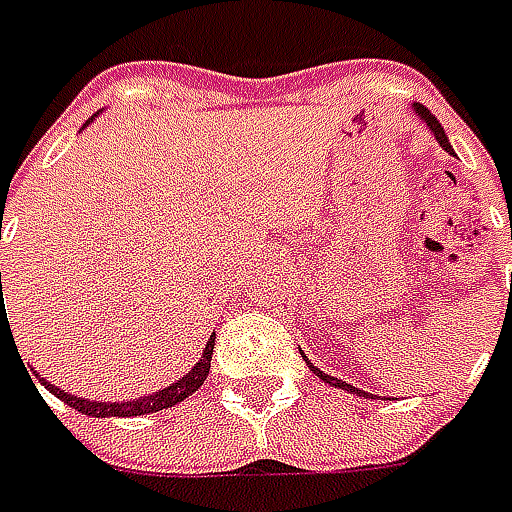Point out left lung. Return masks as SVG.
<instances>
[{
    "mask_svg": "<svg viewBox=\"0 0 512 512\" xmlns=\"http://www.w3.org/2000/svg\"><path fill=\"white\" fill-rule=\"evenodd\" d=\"M413 110H416L418 116H421V121H427V127H430V132H432V135H435V141H438V144H441L443 149H449V152H452V146H449V138H446V132H443V127H441V124H438V119L432 116L430 110H427V107H424V105H418V102H416V105H413ZM302 357H305V355H302ZM307 366H310V371L316 374L318 380L330 382V385H335V388H341V391L363 393V396H368L366 391H360V388H355V385H349V382L338 380V377H330V374H324V371H321V368H318V366H313L310 360H307Z\"/></svg>",
    "mask_w": 512,
    "mask_h": 512,
    "instance_id": "left-lung-1",
    "label": "left lung"
}]
</instances>
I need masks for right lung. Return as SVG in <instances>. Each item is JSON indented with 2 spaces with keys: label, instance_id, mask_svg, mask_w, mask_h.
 <instances>
[{
  "label": "right lung",
  "instance_id": "obj_1",
  "mask_svg": "<svg viewBox=\"0 0 512 512\" xmlns=\"http://www.w3.org/2000/svg\"><path fill=\"white\" fill-rule=\"evenodd\" d=\"M213 346H216V335H210V338H207L199 363H194V368H191L188 374H182L180 380L171 382L169 388H163V391L149 393V396H138V399H130V402H91V399H80V396H71V393L60 391L57 385L46 382L44 377H38V374H35V377H38V382L44 385L46 391L55 393L57 399H63L66 405L74 407V410H80V413H85V416H94V418L146 416V413H157V410H169V407L180 405L182 399H188L191 393L202 388V382H205L207 374H210Z\"/></svg>",
  "mask_w": 512,
  "mask_h": 512
}]
</instances>
